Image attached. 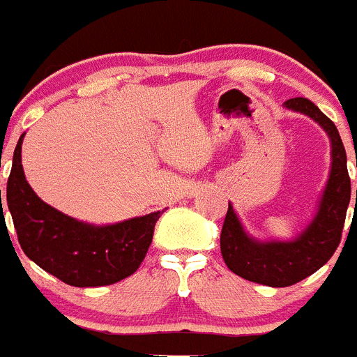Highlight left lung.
Masks as SVG:
<instances>
[{"mask_svg":"<svg viewBox=\"0 0 357 357\" xmlns=\"http://www.w3.org/2000/svg\"><path fill=\"white\" fill-rule=\"evenodd\" d=\"M288 109L313 118L331 137L333 166L320 209L313 223L295 241L259 243L248 238L229 204L220 236V248L230 272L257 284L286 288L320 270L338 248L351 202V176L347 172V153L338 128L307 98H291ZM357 164V160H356ZM357 204V191H356Z\"/></svg>","mask_w":357,"mask_h":357,"instance_id":"obj_1","label":"left lung"}]
</instances>
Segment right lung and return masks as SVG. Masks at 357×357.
Wrapping results in <instances>:
<instances>
[{
	"instance_id": "add662e5",
	"label": "right lung",
	"mask_w": 357,
	"mask_h": 357,
	"mask_svg": "<svg viewBox=\"0 0 357 357\" xmlns=\"http://www.w3.org/2000/svg\"><path fill=\"white\" fill-rule=\"evenodd\" d=\"M19 137L6 182V204L17 241L37 266L77 288L109 286L141 266L160 211L114 225L77 222L40 200L24 178ZM1 202V189H0Z\"/></svg>"
}]
</instances>
